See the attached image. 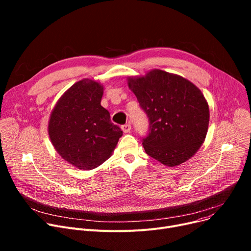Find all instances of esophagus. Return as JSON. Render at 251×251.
<instances>
[{"mask_svg":"<svg viewBox=\"0 0 251 251\" xmlns=\"http://www.w3.org/2000/svg\"><path fill=\"white\" fill-rule=\"evenodd\" d=\"M121 129H122V131H123L124 133H129L130 130H131V125L130 124H125V125H123L121 127Z\"/></svg>","mask_w":251,"mask_h":251,"instance_id":"1","label":"esophagus"}]
</instances>
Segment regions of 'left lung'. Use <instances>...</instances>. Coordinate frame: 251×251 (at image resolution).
<instances>
[{
  "instance_id": "obj_1",
  "label": "left lung",
  "mask_w": 251,
  "mask_h": 251,
  "mask_svg": "<svg viewBox=\"0 0 251 251\" xmlns=\"http://www.w3.org/2000/svg\"><path fill=\"white\" fill-rule=\"evenodd\" d=\"M150 121L142 139L146 152L165 166L186 162L203 143L209 109L201 89L182 76L153 69L144 76L127 78Z\"/></svg>"
}]
</instances>
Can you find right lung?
Segmentation results:
<instances>
[{
	"instance_id": "right-lung-1",
	"label": "right lung",
	"mask_w": 251,
	"mask_h": 251,
	"mask_svg": "<svg viewBox=\"0 0 251 251\" xmlns=\"http://www.w3.org/2000/svg\"><path fill=\"white\" fill-rule=\"evenodd\" d=\"M103 87L85 78L57 101L49 120V135L57 152L80 170H92L112 155L123 135L100 105Z\"/></svg>"
}]
</instances>
